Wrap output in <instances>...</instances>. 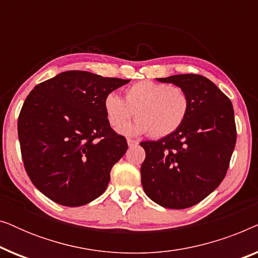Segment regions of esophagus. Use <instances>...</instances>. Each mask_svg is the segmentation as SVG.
Instances as JSON below:
<instances>
[{
    "instance_id": "esophagus-1",
    "label": "esophagus",
    "mask_w": 258,
    "mask_h": 258,
    "mask_svg": "<svg viewBox=\"0 0 258 258\" xmlns=\"http://www.w3.org/2000/svg\"><path fill=\"white\" fill-rule=\"evenodd\" d=\"M126 142H128L129 147H133V146H136V144H139V141L133 140V139H128V140H126Z\"/></svg>"
}]
</instances>
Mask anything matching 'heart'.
Here are the masks:
<instances>
[{
  "mask_svg": "<svg viewBox=\"0 0 258 258\" xmlns=\"http://www.w3.org/2000/svg\"><path fill=\"white\" fill-rule=\"evenodd\" d=\"M190 108L189 95L178 86L141 81L124 91V101L114 93L104 98L108 121L116 130L128 124L133 115L136 123L122 130L144 134L154 139L169 136L185 121Z\"/></svg>",
  "mask_w": 258,
  "mask_h": 258,
  "instance_id": "1",
  "label": "heart"
}]
</instances>
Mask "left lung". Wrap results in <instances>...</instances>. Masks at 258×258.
<instances>
[{"label":"left lung","instance_id":"1","mask_svg":"<svg viewBox=\"0 0 258 258\" xmlns=\"http://www.w3.org/2000/svg\"><path fill=\"white\" fill-rule=\"evenodd\" d=\"M189 95L190 108L183 124L158 141H144L141 167L144 192L169 209L200 203L223 181L236 144L234 108L207 77L183 74L157 79Z\"/></svg>","mask_w":258,"mask_h":258}]
</instances>
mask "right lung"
<instances>
[{"mask_svg":"<svg viewBox=\"0 0 258 258\" xmlns=\"http://www.w3.org/2000/svg\"><path fill=\"white\" fill-rule=\"evenodd\" d=\"M129 82L69 70L28 95L17 123L21 154L30 181L48 199L80 207L105 191L128 144L110 126L104 98Z\"/></svg>","mask_w":258,"mask_h":258,"instance_id":"obj_1","label":"right lung"}]
</instances>
